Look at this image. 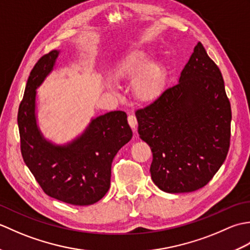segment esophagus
I'll list each match as a JSON object with an SVG mask.
<instances>
[{
	"instance_id": "1",
	"label": "esophagus",
	"mask_w": 250,
	"mask_h": 250,
	"mask_svg": "<svg viewBox=\"0 0 250 250\" xmlns=\"http://www.w3.org/2000/svg\"><path fill=\"white\" fill-rule=\"evenodd\" d=\"M128 122L130 126L132 128V130L135 131L136 128V125H137V120H136V117L134 115H129L128 116Z\"/></svg>"
}]
</instances>
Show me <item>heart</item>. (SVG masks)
<instances>
[{
	"label": "heart",
	"instance_id": "heart-1",
	"mask_svg": "<svg viewBox=\"0 0 250 250\" xmlns=\"http://www.w3.org/2000/svg\"><path fill=\"white\" fill-rule=\"evenodd\" d=\"M150 56V48L136 50L114 66V75L117 79L133 81V92L142 101L155 99L164 84V66L159 61L149 62Z\"/></svg>",
	"mask_w": 250,
	"mask_h": 250
}]
</instances>
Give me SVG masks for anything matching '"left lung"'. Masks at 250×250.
<instances>
[{"label": "left lung", "mask_w": 250, "mask_h": 250, "mask_svg": "<svg viewBox=\"0 0 250 250\" xmlns=\"http://www.w3.org/2000/svg\"><path fill=\"white\" fill-rule=\"evenodd\" d=\"M150 146L152 182L164 192L195 191L209 182L230 147L231 106L221 72L201 43L178 83L135 113Z\"/></svg>", "instance_id": "left-lung-1"}]
</instances>
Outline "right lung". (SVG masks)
Instances as JSON below:
<instances>
[{
	"label": "right lung",
	"instance_id": "add662e5",
	"mask_svg": "<svg viewBox=\"0 0 250 250\" xmlns=\"http://www.w3.org/2000/svg\"><path fill=\"white\" fill-rule=\"evenodd\" d=\"M60 50L36 63L18 110L21 153L44 192L73 205L97 203L110 186L111 162L132 139L126 114L114 110L90 120L82 134L65 144L47 140L37 125L36 89L55 70Z\"/></svg>",
	"mask_w": 250,
	"mask_h": 250
}]
</instances>
